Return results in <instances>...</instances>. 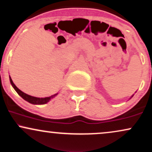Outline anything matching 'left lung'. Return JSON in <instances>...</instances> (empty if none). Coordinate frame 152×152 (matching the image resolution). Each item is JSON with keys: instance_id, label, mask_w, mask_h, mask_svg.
<instances>
[{"instance_id": "8db88e82", "label": "left lung", "mask_w": 152, "mask_h": 152, "mask_svg": "<svg viewBox=\"0 0 152 152\" xmlns=\"http://www.w3.org/2000/svg\"><path fill=\"white\" fill-rule=\"evenodd\" d=\"M133 95H132L131 96V97H130V99H131V98H132V97H133Z\"/></svg>"}]
</instances>
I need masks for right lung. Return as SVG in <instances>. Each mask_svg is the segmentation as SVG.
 I'll list each match as a JSON object with an SVG mask.
<instances>
[{"mask_svg":"<svg viewBox=\"0 0 152 152\" xmlns=\"http://www.w3.org/2000/svg\"><path fill=\"white\" fill-rule=\"evenodd\" d=\"M10 78V83L13 88L15 90V91L17 92V94L22 97L24 100L27 101L28 102H29L31 104H45L48 103V102L51 100V99H53V97H55L57 95H58V93L55 94V95L50 96V97H34V96H31L29 95H27V94L24 93V92H22V90H20L15 85L14 83H13L12 78H11L10 76H9Z\"/></svg>","mask_w":152,"mask_h":152,"instance_id":"obj_1","label":"right lung"}]
</instances>
